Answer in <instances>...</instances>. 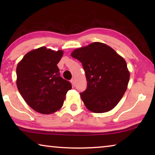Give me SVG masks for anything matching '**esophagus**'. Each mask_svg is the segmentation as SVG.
<instances>
[{"label": "esophagus", "instance_id": "esophagus-1", "mask_svg": "<svg viewBox=\"0 0 155 155\" xmlns=\"http://www.w3.org/2000/svg\"><path fill=\"white\" fill-rule=\"evenodd\" d=\"M71 83H72L73 86H75V81H74V78H72V79L71 80Z\"/></svg>", "mask_w": 155, "mask_h": 155}]
</instances>
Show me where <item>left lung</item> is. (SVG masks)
I'll use <instances>...</instances> for the list:
<instances>
[{"instance_id": "obj_1", "label": "left lung", "mask_w": 155, "mask_h": 155, "mask_svg": "<svg viewBox=\"0 0 155 155\" xmlns=\"http://www.w3.org/2000/svg\"><path fill=\"white\" fill-rule=\"evenodd\" d=\"M71 56L81 62L85 70L87 87L80 94L87 109L98 114L114 109L127 91L130 78L124 59L101 42L75 49Z\"/></svg>"}]
</instances>
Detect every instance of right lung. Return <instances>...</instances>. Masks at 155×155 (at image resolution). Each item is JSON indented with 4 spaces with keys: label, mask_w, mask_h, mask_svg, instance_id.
Here are the masks:
<instances>
[{
    "label": "right lung",
    "mask_w": 155,
    "mask_h": 155,
    "mask_svg": "<svg viewBox=\"0 0 155 155\" xmlns=\"http://www.w3.org/2000/svg\"><path fill=\"white\" fill-rule=\"evenodd\" d=\"M64 51L45 46L27 52L16 68L18 90L35 111L51 114L61 108L72 85L60 77L57 64Z\"/></svg>",
    "instance_id": "right-lung-1"
}]
</instances>
